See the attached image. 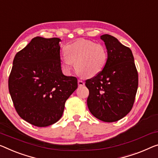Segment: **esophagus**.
<instances>
[{
  "label": "esophagus",
  "mask_w": 158,
  "mask_h": 158,
  "mask_svg": "<svg viewBox=\"0 0 158 158\" xmlns=\"http://www.w3.org/2000/svg\"><path fill=\"white\" fill-rule=\"evenodd\" d=\"M78 85L79 86H83L85 85V83L83 81H81V80H78Z\"/></svg>",
  "instance_id": "esophagus-1"
}]
</instances>
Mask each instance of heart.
<instances>
[{"mask_svg":"<svg viewBox=\"0 0 158 158\" xmlns=\"http://www.w3.org/2000/svg\"><path fill=\"white\" fill-rule=\"evenodd\" d=\"M64 52L65 55L60 56L63 69L69 72L74 64L77 74L85 78H92L99 74L108 60L106 47L89 40H78L67 44Z\"/></svg>","mask_w":158,"mask_h":158,"instance_id":"obj_1","label":"heart"}]
</instances>
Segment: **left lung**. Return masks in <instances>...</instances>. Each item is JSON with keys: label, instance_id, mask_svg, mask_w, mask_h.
<instances>
[{"label": "left lung", "instance_id": "8db88e82", "mask_svg": "<svg viewBox=\"0 0 158 158\" xmlns=\"http://www.w3.org/2000/svg\"><path fill=\"white\" fill-rule=\"evenodd\" d=\"M108 52L106 65L97 76L87 79V106L91 114L104 122H115L131 111L138 86V75L130 48L112 35L100 37Z\"/></svg>", "mask_w": 158, "mask_h": 158}]
</instances>
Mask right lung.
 I'll return each mask as SVG.
<instances>
[{"label": "right lung", "mask_w": 158, "mask_h": 158, "mask_svg": "<svg viewBox=\"0 0 158 158\" xmlns=\"http://www.w3.org/2000/svg\"><path fill=\"white\" fill-rule=\"evenodd\" d=\"M60 41L35 37L13 60L8 89L14 106L23 120L37 127L58 121L78 86L76 77L62 72Z\"/></svg>", "instance_id": "right-lung-1"}]
</instances>
